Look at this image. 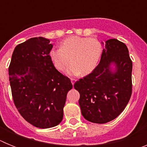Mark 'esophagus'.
Instances as JSON below:
<instances>
[{
  "label": "esophagus",
  "instance_id": "1",
  "mask_svg": "<svg viewBox=\"0 0 147 147\" xmlns=\"http://www.w3.org/2000/svg\"><path fill=\"white\" fill-rule=\"evenodd\" d=\"M71 83H72V85H74V84L75 83V82H76V80H75V79H73V78H71Z\"/></svg>",
  "mask_w": 147,
  "mask_h": 147
}]
</instances>
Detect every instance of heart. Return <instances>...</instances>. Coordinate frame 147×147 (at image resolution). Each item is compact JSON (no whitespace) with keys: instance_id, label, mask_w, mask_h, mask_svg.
I'll return each mask as SVG.
<instances>
[{"instance_id":"b5f03b06","label":"heart","mask_w":147,"mask_h":147,"mask_svg":"<svg viewBox=\"0 0 147 147\" xmlns=\"http://www.w3.org/2000/svg\"><path fill=\"white\" fill-rule=\"evenodd\" d=\"M102 45L96 38L71 36L60 43L59 49H52L49 57L54 67L63 71L67 69L70 75L90 74L98 65L102 54Z\"/></svg>"}]
</instances>
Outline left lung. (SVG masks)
<instances>
[{"label": "left lung", "instance_id": "8db88e82", "mask_svg": "<svg viewBox=\"0 0 147 147\" xmlns=\"http://www.w3.org/2000/svg\"><path fill=\"white\" fill-rule=\"evenodd\" d=\"M116 65L112 72L110 65ZM132 62L127 45L116 39L106 40L101 60L90 74L75 82L82 114L86 120L105 124L117 118L132 95Z\"/></svg>", "mask_w": 147, "mask_h": 147}]
</instances>
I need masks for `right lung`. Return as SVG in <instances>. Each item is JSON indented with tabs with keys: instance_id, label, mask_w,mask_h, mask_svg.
Here are the masks:
<instances>
[{
	"instance_id": "right-lung-1",
	"label": "right lung",
	"mask_w": 147,
	"mask_h": 147,
	"mask_svg": "<svg viewBox=\"0 0 147 147\" xmlns=\"http://www.w3.org/2000/svg\"><path fill=\"white\" fill-rule=\"evenodd\" d=\"M53 45L42 37L15 47L9 67L13 101L26 121L42 129L55 127L63 119L70 79L56 69L49 57Z\"/></svg>"
}]
</instances>
